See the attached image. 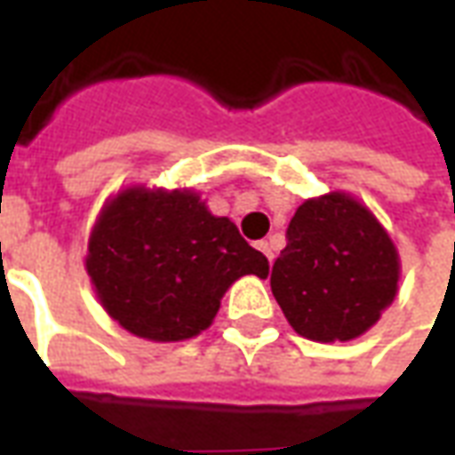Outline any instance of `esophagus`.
Instances as JSON below:
<instances>
[{"label":"esophagus","instance_id":"esophagus-1","mask_svg":"<svg viewBox=\"0 0 455 455\" xmlns=\"http://www.w3.org/2000/svg\"><path fill=\"white\" fill-rule=\"evenodd\" d=\"M258 248H260V251L266 253L267 260L273 263V258H275V253H273V251H275V248H273V241H260V243H258Z\"/></svg>","mask_w":455,"mask_h":455}]
</instances>
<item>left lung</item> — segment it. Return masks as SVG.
<instances>
[{"instance_id":"left-lung-1","label":"left lung","mask_w":455,"mask_h":455,"mask_svg":"<svg viewBox=\"0 0 455 455\" xmlns=\"http://www.w3.org/2000/svg\"><path fill=\"white\" fill-rule=\"evenodd\" d=\"M397 277L385 228L355 199L331 192L295 212L270 287L297 334L326 343L368 331L397 292Z\"/></svg>"}]
</instances>
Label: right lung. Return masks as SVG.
I'll list each match as a JSON object with an SVG mask.
<instances>
[{
  "instance_id": "1",
  "label": "right lung",
  "mask_w": 455,
  "mask_h": 455,
  "mask_svg": "<svg viewBox=\"0 0 455 455\" xmlns=\"http://www.w3.org/2000/svg\"><path fill=\"white\" fill-rule=\"evenodd\" d=\"M87 273L104 309L126 331L182 341L204 331L228 285L267 277V258L234 221L212 217L195 192L126 189L90 238Z\"/></svg>"
}]
</instances>
